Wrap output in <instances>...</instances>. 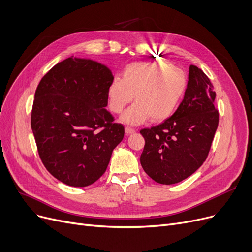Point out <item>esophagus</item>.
<instances>
[{
    "label": "esophagus",
    "mask_w": 252,
    "mask_h": 252,
    "mask_svg": "<svg viewBox=\"0 0 252 252\" xmlns=\"http://www.w3.org/2000/svg\"><path fill=\"white\" fill-rule=\"evenodd\" d=\"M125 130H126V135H131V134L136 133V129L133 128V127H129V126H126Z\"/></svg>",
    "instance_id": "obj_1"
}]
</instances>
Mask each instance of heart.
<instances>
[{
	"mask_svg": "<svg viewBox=\"0 0 252 252\" xmlns=\"http://www.w3.org/2000/svg\"><path fill=\"white\" fill-rule=\"evenodd\" d=\"M188 86L185 71L167 62H133L126 65L123 78L115 76L107 89L108 106L121 113L131 101H137L123 114L122 121L140 125L150 117L159 123L173 115Z\"/></svg>",
	"mask_w": 252,
	"mask_h": 252,
	"instance_id": "b5f03b06",
	"label": "heart"
}]
</instances>
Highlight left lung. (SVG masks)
<instances>
[{"label":"left lung","mask_w":252,"mask_h":252,"mask_svg":"<svg viewBox=\"0 0 252 252\" xmlns=\"http://www.w3.org/2000/svg\"><path fill=\"white\" fill-rule=\"evenodd\" d=\"M186 93L176 112L160 125L140 130V161L156 183L171 185L190 177L205 161L219 125L216 92L206 74L190 65Z\"/></svg>","instance_id":"8db88e82"}]
</instances>
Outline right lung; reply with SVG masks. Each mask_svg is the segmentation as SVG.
Returning a JSON list of instances; mask_svg holds the SVG:
<instances>
[{
    "label": "right lung",
    "instance_id": "right-lung-1",
    "mask_svg": "<svg viewBox=\"0 0 252 252\" xmlns=\"http://www.w3.org/2000/svg\"><path fill=\"white\" fill-rule=\"evenodd\" d=\"M114 77L97 61L69 57L41 79L31 125L38 155L49 173L72 187H87L105 173L125 136L105 109Z\"/></svg>",
    "mask_w": 252,
    "mask_h": 252
}]
</instances>
